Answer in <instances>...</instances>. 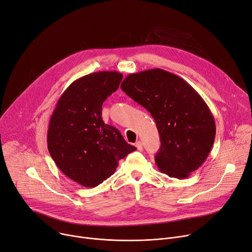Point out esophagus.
Masks as SVG:
<instances>
[{"label":"esophagus","instance_id":"esophagus-1","mask_svg":"<svg viewBox=\"0 0 252 252\" xmlns=\"http://www.w3.org/2000/svg\"><path fill=\"white\" fill-rule=\"evenodd\" d=\"M135 146L137 147V150H138L139 152H142V151H143V146H142L141 141H137V142L135 143Z\"/></svg>","mask_w":252,"mask_h":252}]
</instances>
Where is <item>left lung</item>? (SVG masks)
I'll return each mask as SVG.
<instances>
[{
    "mask_svg": "<svg viewBox=\"0 0 252 252\" xmlns=\"http://www.w3.org/2000/svg\"><path fill=\"white\" fill-rule=\"evenodd\" d=\"M121 88L154 117L160 138L156 156L160 172L184 179L203 164L215 141L216 123L193 87L156 68L129 74Z\"/></svg>",
    "mask_w": 252,
    "mask_h": 252,
    "instance_id": "1",
    "label": "left lung"
}]
</instances>
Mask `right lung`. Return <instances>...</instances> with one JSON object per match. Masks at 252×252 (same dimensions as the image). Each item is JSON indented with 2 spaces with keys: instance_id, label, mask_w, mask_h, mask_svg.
I'll list each match as a JSON object with an SVG mask.
<instances>
[{
  "instance_id": "obj_1",
  "label": "right lung",
  "mask_w": 252,
  "mask_h": 252,
  "mask_svg": "<svg viewBox=\"0 0 252 252\" xmlns=\"http://www.w3.org/2000/svg\"><path fill=\"white\" fill-rule=\"evenodd\" d=\"M122 78L117 71H99L76 79L58 99L50 119L51 157L68 178L84 187L107 180L119 160L136 150L101 118L102 102Z\"/></svg>"
}]
</instances>
